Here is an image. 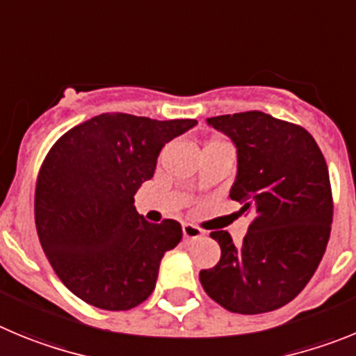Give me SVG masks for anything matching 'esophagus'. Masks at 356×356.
Returning <instances> with one entry per match:
<instances>
[{"mask_svg":"<svg viewBox=\"0 0 356 356\" xmlns=\"http://www.w3.org/2000/svg\"><path fill=\"white\" fill-rule=\"evenodd\" d=\"M182 234H184L186 239H197L204 236V230L197 225H191V223H184L182 225Z\"/></svg>","mask_w":356,"mask_h":356,"instance_id":"34e87169","label":"esophagus"}]
</instances>
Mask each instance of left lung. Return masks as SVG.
<instances>
[{
  "label": "left lung",
  "mask_w": 356,
  "mask_h": 356,
  "mask_svg": "<svg viewBox=\"0 0 356 356\" xmlns=\"http://www.w3.org/2000/svg\"><path fill=\"white\" fill-rule=\"evenodd\" d=\"M207 122L238 149L230 198L252 222L241 245L225 230L211 232L222 257L200 271V284L230 312H271L302 293L328 245L334 198L325 156L309 131L262 111Z\"/></svg>",
  "instance_id": "obj_1"
}]
</instances>
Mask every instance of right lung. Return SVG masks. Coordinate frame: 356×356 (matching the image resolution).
<instances>
[{
  "mask_svg": "<svg viewBox=\"0 0 356 356\" xmlns=\"http://www.w3.org/2000/svg\"><path fill=\"white\" fill-rule=\"evenodd\" d=\"M197 126L102 113L67 131L44 158L35 225L54 273L102 310H129L154 291L159 264L182 239L181 223H149L134 195L152 179L163 145Z\"/></svg>",
  "mask_w": 356,
  "mask_h": 356,
  "instance_id": "right-lung-1",
  "label": "right lung"
}]
</instances>
